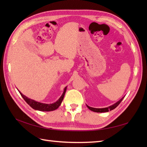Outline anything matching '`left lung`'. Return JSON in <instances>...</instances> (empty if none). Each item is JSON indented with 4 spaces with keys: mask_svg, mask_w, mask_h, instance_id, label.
Segmentation results:
<instances>
[{
    "mask_svg": "<svg viewBox=\"0 0 147 147\" xmlns=\"http://www.w3.org/2000/svg\"><path fill=\"white\" fill-rule=\"evenodd\" d=\"M124 97L121 98L119 100L117 101L116 103H115L114 104L112 105L111 106H109V107H105V108H100V109H98V108H93V107H90V106L87 105V107H88L90 111H93V112H109V111H111L112 110H113V109H114L115 108H116L117 106L119 105V104H120V103L121 102V101L123 100V99L124 98Z\"/></svg>",
    "mask_w": 147,
    "mask_h": 147,
    "instance_id": "1",
    "label": "left lung"
}]
</instances>
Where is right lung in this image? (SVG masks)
<instances>
[{
    "label": "right lung",
    "instance_id": "add662e5",
    "mask_svg": "<svg viewBox=\"0 0 147 147\" xmlns=\"http://www.w3.org/2000/svg\"><path fill=\"white\" fill-rule=\"evenodd\" d=\"M66 89H67V86H65L64 89L63 93H62V95L61 96V97L59 98L55 102L52 103V104H44V103L36 102L33 99L28 98L25 95L22 94L20 91H19V92L20 93L22 97L24 98V100L26 101L27 104H28L31 107H32L33 109H35V110H36V111H40L49 112V111H52L55 110V109H57L59 106L61 105V103L62 100H63V98L64 97V95H65V92H66Z\"/></svg>",
    "mask_w": 147,
    "mask_h": 147
}]
</instances>
